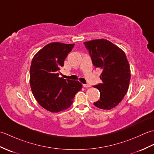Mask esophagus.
I'll return each mask as SVG.
<instances>
[{
    "label": "esophagus",
    "mask_w": 154,
    "mask_h": 154,
    "mask_svg": "<svg viewBox=\"0 0 154 154\" xmlns=\"http://www.w3.org/2000/svg\"><path fill=\"white\" fill-rule=\"evenodd\" d=\"M83 86L85 87V88H88V87H91V85L89 84H83Z\"/></svg>",
    "instance_id": "1"
}]
</instances>
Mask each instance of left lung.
<instances>
[{
  "instance_id": "left-lung-1",
  "label": "left lung",
  "mask_w": 154,
  "mask_h": 154,
  "mask_svg": "<svg viewBox=\"0 0 154 154\" xmlns=\"http://www.w3.org/2000/svg\"><path fill=\"white\" fill-rule=\"evenodd\" d=\"M93 64L103 70L102 83L94 85L100 91V99L94 105L110 110L119 104L127 93L130 80V65L124 52L104 39L84 42Z\"/></svg>"
}]
</instances>
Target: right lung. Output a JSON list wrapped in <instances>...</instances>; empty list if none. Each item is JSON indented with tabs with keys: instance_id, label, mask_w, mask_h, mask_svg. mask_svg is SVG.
Returning <instances> with one entry per match:
<instances>
[{
	"instance_id": "right-lung-1",
	"label": "right lung",
	"mask_w": 154,
	"mask_h": 154,
	"mask_svg": "<svg viewBox=\"0 0 154 154\" xmlns=\"http://www.w3.org/2000/svg\"><path fill=\"white\" fill-rule=\"evenodd\" d=\"M75 44L53 42L34 55L30 69L31 89L37 102L47 110L58 112L69 107L82 89L77 81L59 77L60 68Z\"/></svg>"
}]
</instances>
